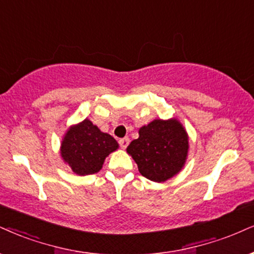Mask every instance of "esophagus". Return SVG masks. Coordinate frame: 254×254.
<instances>
[{"label": "esophagus", "mask_w": 254, "mask_h": 254, "mask_svg": "<svg viewBox=\"0 0 254 254\" xmlns=\"http://www.w3.org/2000/svg\"><path fill=\"white\" fill-rule=\"evenodd\" d=\"M119 145H120L122 149H126L127 146L129 145V139H128V137H124V139H120V140H119Z\"/></svg>", "instance_id": "34e87169"}]
</instances>
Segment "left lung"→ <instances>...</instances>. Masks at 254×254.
<instances>
[{"label":"left lung","mask_w":254,"mask_h":254,"mask_svg":"<svg viewBox=\"0 0 254 254\" xmlns=\"http://www.w3.org/2000/svg\"><path fill=\"white\" fill-rule=\"evenodd\" d=\"M139 172L161 183L179 173L186 161L189 137L178 120H154L140 128L139 137L127 147Z\"/></svg>","instance_id":"1"}]
</instances>
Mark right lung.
<instances>
[{
    "label": "right lung",
    "instance_id": "add662e5",
    "mask_svg": "<svg viewBox=\"0 0 254 254\" xmlns=\"http://www.w3.org/2000/svg\"><path fill=\"white\" fill-rule=\"evenodd\" d=\"M112 135L102 133L88 119L70 127L61 145V155L74 173L88 175L99 172L109 153L118 149Z\"/></svg>",
    "mask_w": 254,
    "mask_h": 254
}]
</instances>
